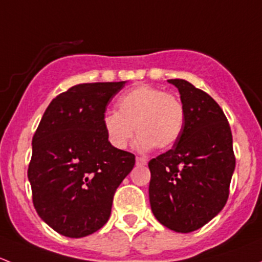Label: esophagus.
Returning <instances> with one entry per match:
<instances>
[{"label":"esophagus","mask_w":262,"mask_h":262,"mask_svg":"<svg viewBox=\"0 0 262 262\" xmlns=\"http://www.w3.org/2000/svg\"><path fill=\"white\" fill-rule=\"evenodd\" d=\"M136 163L137 166H146L147 165V160L143 157H137L136 158Z\"/></svg>","instance_id":"1"}]
</instances>
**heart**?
<instances>
[{
    "label": "heart",
    "mask_w": 262,
    "mask_h": 262,
    "mask_svg": "<svg viewBox=\"0 0 262 262\" xmlns=\"http://www.w3.org/2000/svg\"><path fill=\"white\" fill-rule=\"evenodd\" d=\"M118 112L106 113L102 126L115 149H125L138 134L137 147L167 149L179 141L185 123V107L175 95L158 87L139 84L119 97Z\"/></svg>",
    "instance_id": "b5f03b06"
}]
</instances>
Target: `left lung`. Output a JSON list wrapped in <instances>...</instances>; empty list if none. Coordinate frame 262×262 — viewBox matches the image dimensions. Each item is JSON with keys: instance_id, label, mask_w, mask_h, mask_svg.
Listing matches in <instances>:
<instances>
[{"instance_id": "8db88e82", "label": "left lung", "mask_w": 262, "mask_h": 262, "mask_svg": "<svg viewBox=\"0 0 262 262\" xmlns=\"http://www.w3.org/2000/svg\"><path fill=\"white\" fill-rule=\"evenodd\" d=\"M168 82L180 92L185 123L173 147L148 162L149 203L161 224L189 233L226 205L236 157L231 126L213 97L185 80Z\"/></svg>"}]
</instances>
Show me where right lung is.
Listing matches in <instances>:
<instances>
[{
  "instance_id": "add662e5",
  "label": "right lung",
  "mask_w": 262,
  "mask_h": 262,
  "mask_svg": "<svg viewBox=\"0 0 262 262\" xmlns=\"http://www.w3.org/2000/svg\"><path fill=\"white\" fill-rule=\"evenodd\" d=\"M125 84L72 86L47 107L33 137L28 178L33 204L55 232L81 238L99 231L136 156L115 149L102 126L106 107Z\"/></svg>"
}]
</instances>
